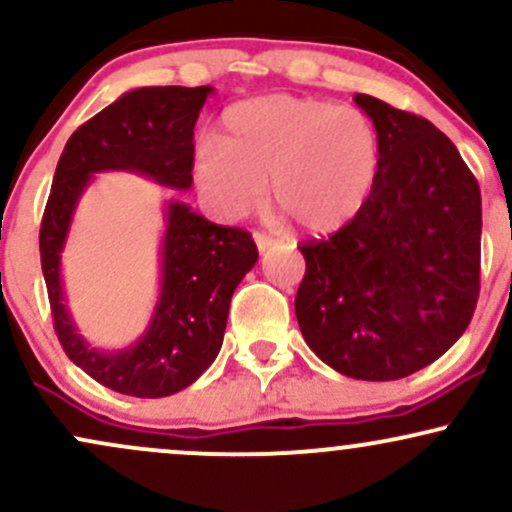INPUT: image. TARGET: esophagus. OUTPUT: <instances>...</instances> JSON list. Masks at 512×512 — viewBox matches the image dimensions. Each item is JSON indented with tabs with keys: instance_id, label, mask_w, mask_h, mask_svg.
Here are the masks:
<instances>
[{
	"instance_id": "obj_1",
	"label": "esophagus",
	"mask_w": 512,
	"mask_h": 512,
	"mask_svg": "<svg viewBox=\"0 0 512 512\" xmlns=\"http://www.w3.org/2000/svg\"><path fill=\"white\" fill-rule=\"evenodd\" d=\"M255 243H257V250H260V252H267V250H272V248H274L276 240H274V238H269L267 233H255Z\"/></svg>"
}]
</instances>
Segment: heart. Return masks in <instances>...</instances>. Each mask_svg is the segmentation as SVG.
I'll return each instance as SVG.
<instances>
[{"mask_svg":"<svg viewBox=\"0 0 512 512\" xmlns=\"http://www.w3.org/2000/svg\"><path fill=\"white\" fill-rule=\"evenodd\" d=\"M380 175L373 120L320 98L260 96L221 117L216 142L199 146L195 182L226 219H245L267 199L305 233L327 236L361 214Z\"/></svg>","mask_w":512,"mask_h":512,"instance_id":"heart-1","label":"heart"}]
</instances>
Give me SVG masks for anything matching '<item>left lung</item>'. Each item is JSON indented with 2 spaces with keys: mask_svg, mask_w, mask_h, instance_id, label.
Segmentation results:
<instances>
[{
  "mask_svg": "<svg viewBox=\"0 0 512 512\" xmlns=\"http://www.w3.org/2000/svg\"><path fill=\"white\" fill-rule=\"evenodd\" d=\"M380 137L368 204L327 240L303 243V339L356 380H399L450 349L479 298L481 195L436 125L356 93Z\"/></svg>",
  "mask_w": 512,
  "mask_h": 512,
  "instance_id": "obj_1",
  "label": "left lung"
}]
</instances>
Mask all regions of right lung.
<instances>
[{"mask_svg":"<svg viewBox=\"0 0 512 512\" xmlns=\"http://www.w3.org/2000/svg\"><path fill=\"white\" fill-rule=\"evenodd\" d=\"M211 86L127 91L69 137L40 223V264L57 339L93 380L132 397L185 390L219 356L231 296L255 267L257 245L243 228L216 226L185 202H168L161 243V293L149 327L132 346L101 351L76 330L62 286V250L76 204L93 173L129 170L173 190H190L195 122Z\"/></svg>","mask_w":512,"mask_h":512,"instance_id":"add662e5","label":"right lung"}]
</instances>
